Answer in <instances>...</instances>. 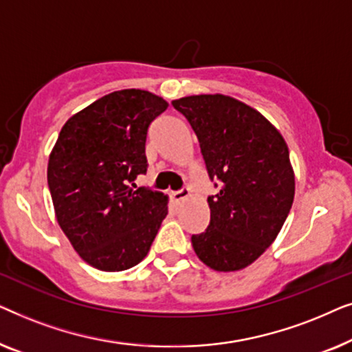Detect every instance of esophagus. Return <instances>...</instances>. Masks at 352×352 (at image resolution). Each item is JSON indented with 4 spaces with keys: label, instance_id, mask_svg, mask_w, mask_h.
Segmentation results:
<instances>
[{
    "label": "esophagus",
    "instance_id": "34e87169",
    "mask_svg": "<svg viewBox=\"0 0 352 352\" xmlns=\"http://www.w3.org/2000/svg\"><path fill=\"white\" fill-rule=\"evenodd\" d=\"M189 197V189H181V190H176V192H171L170 194V199L171 201H175V204H179L181 200H184Z\"/></svg>",
    "mask_w": 352,
    "mask_h": 352
}]
</instances>
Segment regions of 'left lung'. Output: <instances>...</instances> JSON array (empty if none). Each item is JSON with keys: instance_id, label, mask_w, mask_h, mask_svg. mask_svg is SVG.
<instances>
[{"instance_id": "obj_1", "label": "left lung", "mask_w": 352, "mask_h": 352, "mask_svg": "<svg viewBox=\"0 0 352 352\" xmlns=\"http://www.w3.org/2000/svg\"><path fill=\"white\" fill-rule=\"evenodd\" d=\"M171 104L197 134L210 179L219 181L218 194L208 197V228L192 235V247L214 271H240L266 252L290 213L295 173L285 139L230 96H187Z\"/></svg>"}]
</instances>
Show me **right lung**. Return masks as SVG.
Segmentation results:
<instances>
[{
    "mask_svg": "<svg viewBox=\"0 0 352 352\" xmlns=\"http://www.w3.org/2000/svg\"><path fill=\"white\" fill-rule=\"evenodd\" d=\"M168 102L144 89L100 98L67 120L47 163L57 223L91 266H136L168 214V197L134 189L147 171V129Z\"/></svg>",
    "mask_w": 352,
    "mask_h": 352,
    "instance_id": "1",
    "label": "right lung"
}]
</instances>
